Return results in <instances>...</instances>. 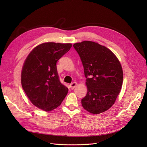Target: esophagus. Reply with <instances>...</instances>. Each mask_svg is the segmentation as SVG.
<instances>
[{
    "label": "esophagus",
    "mask_w": 147,
    "mask_h": 147,
    "mask_svg": "<svg viewBox=\"0 0 147 147\" xmlns=\"http://www.w3.org/2000/svg\"><path fill=\"white\" fill-rule=\"evenodd\" d=\"M78 85V83H77L76 82H73L72 83H71L70 84V88L73 89H74L76 87V86Z\"/></svg>",
    "instance_id": "obj_1"
}]
</instances>
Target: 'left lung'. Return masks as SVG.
<instances>
[{"mask_svg":"<svg viewBox=\"0 0 147 147\" xmlns=\"http://www.w3.org/2000/svg\"><path fill=\"white\" fill-rule=\"evenodd\" d=\"M83 65L88 92L82 99L83 107L92 114L103 113L112 107L122 86L121 65L113 52L91 41L73 45Z\"/></svg>","mask_w":147,"mask_h":147,"instance_id":"obj_1","label":"left lung"}]
</instances>
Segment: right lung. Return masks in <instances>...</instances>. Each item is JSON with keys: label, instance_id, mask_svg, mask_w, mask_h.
<instances>
[{"label": "right lung", "instance_id": "obj_1", "mask_svg": "<svg viewBox=\"0 0 147 147\" xmlns=\"http://www.w3.org/2000/svg\"><path fill=\"white\" fill-rule=\"evenodd\" d=\"M71 43H43L31 52L23 65L21 84L32 103L45 111L59 106L68 89L60 82L57 61L70 48Z\"/></svg>", "mask_w": 147, "mask_h": 147}]
</instances>
